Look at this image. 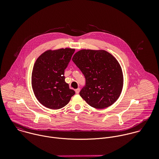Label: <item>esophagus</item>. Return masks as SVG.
Segmentation results:
<instances>
[{
  "instance_id": "esophagus-1",
  "label": "esophagus",
  "mask_w": 159,
  "mask_h": 159,
  "mask_svg": "<svg viewBox=\"0 0 159 159\" xmlns=\"http://www.w3.org/2000/svg\"><path fill=\"white\" fill-rule=\"evenodd\" d=\"M80 91V88H78V89H75V92H76V93H79Z\"/></svg>"
}]
</instances>
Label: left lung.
<instances>
[{"label":"left lung","mask_w":159,"mask_h":159,"mask_svg":"<svg viewBox=\"0 0 159 159\" xmlns=\"http://www.w3.org/2000/svg\"><path fill=\"white\" fill-rule=\"evenodd\" d=\"M72 61L86 79L80 96L95 108L113 105L123 87L122 69L115 57L104 50L82 49L75 54Z\"/></svg>","instance_id":"left-lung-1"}]
</instances>
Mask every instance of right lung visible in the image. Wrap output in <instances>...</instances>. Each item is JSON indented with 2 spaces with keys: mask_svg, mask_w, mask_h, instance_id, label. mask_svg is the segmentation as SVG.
Returning a JSON list of instances; mask_svg holds the SVG:
<instances>
[{
  "mask_svg": "<svg viewBox=\"0 0 159 159\" xmlns=\"http://www.w3.org/2000/svg\"><path fill=\"white\" fill-rule=\"evenodd\" d=\"M74 49L49 50L37 59L32 73V86L39 102L46 107L57 110L67 105L75 92L65 81L64 71Z\"/></svg>",
  "mask_w": 159,
  "mask_h": 159,
  "instance_id": "obj_1",
  "label": "right lung"
}]
</instances>
